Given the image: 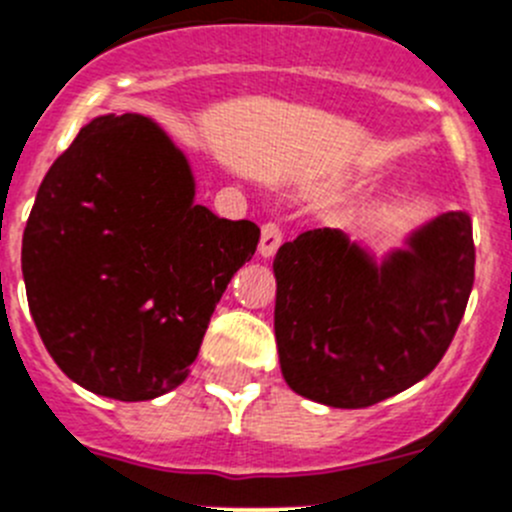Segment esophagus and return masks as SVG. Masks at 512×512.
<instances>
[{
  "label": "esophagus",
  "instance_id": "34e87169",
  "mask_svg": "<svg viewBox=\"0 0 512 512\" xmlns=\"http://www.w3.org/2000/svg\"><path fill=\"white\" fill-rule=\"evenodd\" d=\"M280 245H283V229L278 224H265L260 234V255L272 257Z\"/></svg>",
  "mask_w": 512,
  "mask_h": 512
}]
</instances>
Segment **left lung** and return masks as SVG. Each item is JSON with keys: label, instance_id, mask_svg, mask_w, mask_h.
<instances>
[{"label": "left lung", "instance_id": "8db88e82", "mask_svg": "<svg viewBox=\"0 0 512 512\" xmlns=\"http://www.w3.org/2000/svg\"><path fill=\"white\" fill-rule=\"evenodd\" d=\"M272 270L290 389L326 407H371L432 374L450 348L475 280L470 214H439L381 257L341 229H310L280 247Z\"/></svg>", "mask_w": 512, "mask_h": 512}]
</instances>
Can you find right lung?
I'll return each mask as SVG.
<instances>
[{
    "mask_svg": "<svg viewBox=\"0 0 512 512\" xmlns=\"http://www.w3.org/2000/svg\"><path fill=\"white\" fill-rule=\"evenodd\" d=\"M189 159L156 121L108 113L42 179L22 237L27 303L62 374L118 401L189 376L260 227L194 202Z\"/></svg>",
    "mask_w": 512,
    "mask_h": 512,
    "instance_id": "1",
    "label": "right lung"
}]
</instances>
